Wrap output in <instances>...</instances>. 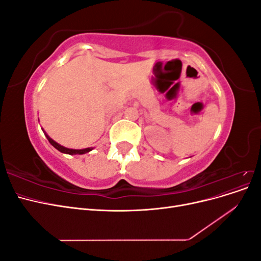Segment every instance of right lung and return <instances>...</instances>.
Returning a JSON list of instances; mask_svg holds the SVG:
<instances>
[{"instance_id": "right-lung-1", "label": "right lung", "mask_w": 261, "mask_h": 261, "mask_svg": "<svg viewBox=\"0 0 261 261\" xmlns=\"http://www.w3.org/2000/svg\"><path fill=\"white\" fill-rule=\"evenodd\" d=\"M45 136H46V138H48V140L50 141V144H51L54 148H57V149L59 150V151H61V152H63V153H68V154H83V153H86V152H89L90 150L92 149V148H86V149H81V150L68 149V148H65V147H63V146L59 145L58 143H55V141H54L53 139H51L48 135H46V134H45Z\"/></svg>"}]
</instances>
